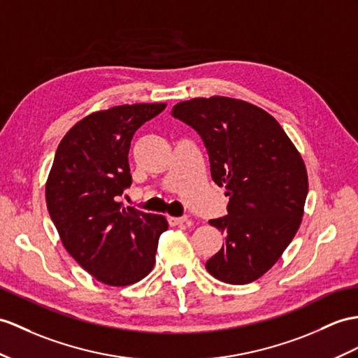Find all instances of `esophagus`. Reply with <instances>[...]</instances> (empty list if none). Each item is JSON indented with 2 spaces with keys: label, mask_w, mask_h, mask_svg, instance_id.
Here are the masks:
<instances>
[{
  "label": "esophagus",
  "mask_w": 358,
  "mask_h": 358,
  "mask_svg": "<svg viewBox=\"0 0 358 358\" xmlns=\"http://www.w3.org/2000/svg\"><path fill=\"white\" fill-rule=\"evenodd\" d=\"M188 219L187 217H169V223L170 226H179V224H184Z\"/></svg>",
  "instance_id": "obj_1"
}]
</instances>
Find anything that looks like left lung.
I'll return each instance as SVG.
<instances>
[{"label": "left lung", "mask_w": 358, "mask_h": 358, "mask_svg": "<svg viewBox=\"0 0 358 358\" xmlns=\"http://www.w3.org/2000/svg\"><path fill=\"white\" fill-rule=\"evenodd\" d=\"M171 115L202 138L211 178L229 197L228 215L209 220L226 241L206 270L235 285L258 280L299 229L308 193L299 152L272 115L241 100L193 99Z\"/></svg>", "instance_id": "8db88e82"}]
</instances>
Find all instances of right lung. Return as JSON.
I'll return each mask as SVG.
<instances>
[{"instance_id": "right-lung-1", "label": "right lung", "mask_w": 358, "mask_h": 358, "mask_svg": "<svg viewBox=\"0 0 358 358\" xmlns=\"http://www.w3.org/2000/svg\"><path fill=\"white\" fill-rule=\"evenodd\" d=\"M165 103L123 104L94 112L60 141L45 187L47 208L65 249L103 284H135L152 272L165 217L124 206L132 185L130 143Z\"/></svg>"}]
</instances>
